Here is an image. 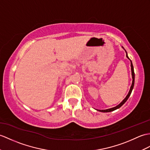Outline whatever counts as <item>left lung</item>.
<instances>
[{"instance_id": "8db88e82", "label": "left lung", "mask_w": 150, "mask_h": 150, "mask_svg": "<svg viewBox=\"0 0 150 150\" xmlns=\"http://www.w3.org/2000/svg\"><path fill=\"white\" fill-rule=\"evenodd\" d=\"M122 47L123 49L125 50V48L123 47ZM125 52H126V56H127V57L129 59V60L130 61V66H131V71H132V86H131V87H130V91H129V92H128V95H127V96L125 97V99L122 101V102H121L119 105H117V106H116V107H112V108H110V109H105V110H98V111H100V112H111V111H114V110H116V109H119V108H120L121 106H122L123 104L127 102V100L128 99V98H129L130 97V95H131V93H132V90H133V89H134V82H135V74H134V67H133V64H132V61L130 60V58L128 57V54H127V51L125 50Z\"/></svg>"}]
</instances>
